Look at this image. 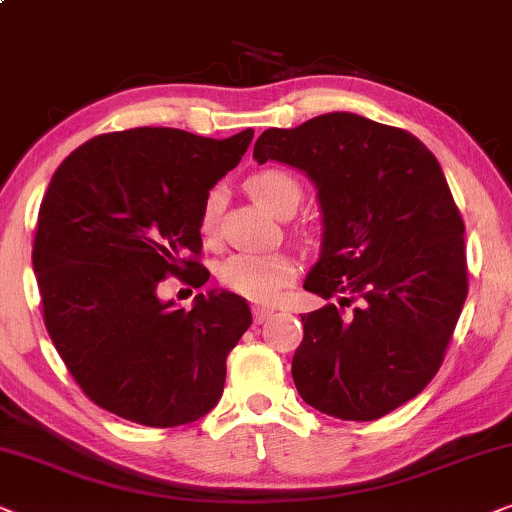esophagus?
<instances>
[{"label":"esophagus","mask_w":512,"mask_h":512,"mask_svg":"<svg viewBox=\"0 0 512 512\" xmlns=\"http://www.w3.org/2000/svg\"><path fill=\"white\" fill-rule=\"evenodd\" d=\"M271 316H274V309H269V306H252V318H255V323H264V320H269Z\"/></svg>","instance_id":"34e87169"}]
</instances>
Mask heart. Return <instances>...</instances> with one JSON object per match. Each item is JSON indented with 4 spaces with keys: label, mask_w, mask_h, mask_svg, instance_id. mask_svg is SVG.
I'll use <instances>...</instances> for the list:
<instances>
[{
    "label": "heart",
    "mask_w": 512,
    "mask_h": 512,
    "mask_svg": "<svg viewBox=\"0 0 512 512\" xmlns=\"http://www.w3.org/2000/svg\"><path fill=\"white\" fill-rule=\"evenodd\" d=\"M248 192L264 210L278 217L297 210L302 201V187L285 170L255 173L248 180ZM220 203V189L208 194L201 213L203 234H210L215 229ZM217 276L229 290L238 292L241 297H248L252 302H274L285 285H290L295 278V262L283 252H234L220 264Z\"/></svg>",
    "instance_id": "b5f03b06"
}]
</instances>
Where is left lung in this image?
I'll use <instances>...</instances> for the list:
<instances>
[{
    "label": "left lung",
    "mask_w": 512,
    "mask_h": 512,
    "mask_svg": "<svg viewBox=\"0 0 512 512\" xmlns=\"http://www.w3.org/2000/svg\"><path fill=\"white\" fill-rule=\"evenodd\" d=\"M252 156L316 187L323 238L304 290L358 302L302 316L299 395L327 417H384L440 370L468 295L463 220L438 159L412 133L351 112L267 128Z\"/></svg>",
    "instance_id": "1"
}]
</instances>
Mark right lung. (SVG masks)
<instances>
[{"label": "right lung", "instance_id": "right-lung-1", "mask_svg": "<svg viewBox=\"0 0 512 512\" xmlns=\"http://www.w3.org/2000/svg\"><path fill=\"white\" fill-rule=\"evenodd\" d=\"M255 131L224 140L131 128L88 140L60 163L39 208L32 264L44 323L67 370L102 410L142 426L192 424L222 398L227 356L252 323L229 290L163 302L168 274L206 271L201 213Z\"/></svg>", "mask_w": 512, "mask_h": 512}]
</instances>
